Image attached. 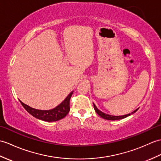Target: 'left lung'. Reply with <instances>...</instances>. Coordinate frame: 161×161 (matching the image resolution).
Segmentation results:
<instances>
[{"instance_id":"left-lung-1","label":"left lung","mask_w":161,"mask_h":161,"mask_svg":"<svg viewBox=\"0 0 161 161\" xmlns=\"http://www.w3.org/2000/svg\"><path fill=\"white\" fill-rule=\"evenodd\" d=\"M93 106H94V108H95V110L97 113L101 117L104 119H106V120H111V121H115V120H119V119H124L127 117H128V116H130L131 114H134V113H136V112L138 110L139 108H137L134 111H133L132 113H129L128 114H125V115H121V116H114V115H110V114H108L103 113L101 110H99L97 107L95 103H93Z\"/></svg>"}]
</instances>
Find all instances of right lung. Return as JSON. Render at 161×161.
I'll list each match as a JSON object with an SVG mask.
<instances>
[{
	"instance_id": "1",
	"label": "right lung",
	"mask_w": 161,
	"mask_h": 161,
	"mask_svg": "<svg viewBox=\"0 0 161 161\" xmlns=\"http://www.w3.org/2000/svg\"><path fill=\"white\" fill-rule=\"evenodd\" d=\"M73 91L70 92V94H69V95L66 97V99L61 103H59L58 106L48 110L35 109V108H31L30 106L26 105L24 103H22L21 101H20V102L25 109L35 118L47 122L57 121L64 118L67 114L69 113V102L70 99L73 95Z\"/></svg>"
}]
</instances>
